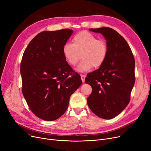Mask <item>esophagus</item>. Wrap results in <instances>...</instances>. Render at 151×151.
<instances>
[{"label": "esophagus", "instance_id": "esophagus-1", "mask_svg": "<svg viewBox=\"0 0 151 151\" xmlns=\"http://www.w3.org/2000/svg\"><path fill=\"white\" fill-rule=\"evenodd\" d=\"M81 80H82V81L84 83V80H85L86 75H81Z\"/></svg>", "mask_w": 151, "mask_h": 151}]
</instances>
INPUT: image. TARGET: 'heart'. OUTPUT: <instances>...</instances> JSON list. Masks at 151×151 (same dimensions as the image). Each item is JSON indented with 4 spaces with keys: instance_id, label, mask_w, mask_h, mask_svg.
<instances>
[{
    "instance_id": "1",
    "label": "heart",
    "mask_w": 151,
    "mask_h": 151,
    "mask_svg": "<svg viewBox=\"0 0 151 151\" xmlns=\"http://www.w3.org/2000/svg\"><path fill=\"white\" fill-rule=\"evenodd\" d=\"M107 43L102 39L86 31L76 34L72 44L66 43L63 46L62 53L65 60L70 66H75L80 57L81 62L76 70L81 72L98 68L104 64L108 55Z\"/></svg>"
}]
</instances>
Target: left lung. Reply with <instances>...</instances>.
Returning <instances> with one entry per match:
<instances>
[{"label": "left lung", "mask_w": 151, "mask_h": 151, "mask_svg": "<svg viewBox=\"0 0 151 151\" xmlns=\"http://www.w3.org/2000/svg\"><path fill=\"white\" fill-rule=\"evenodd\" d=\"M104 35L109 51L104 64L87 75L85 83L92 91L87 102L97 116L110 119L127 106L135 81L133 54L124 38L112 28L91 29Z\"/></svg>", "instance_id": "8db88e82"}]
</instances>
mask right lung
<instances>
[{
    "label": "right lung",
    "mask_w": 151,
    "mask_h": 151,
    "mask_svg": "<svg viewBox=\"0 0 151 151\" xmlns=\"http://www.w3.org/2000/svg\"><path fill=\"white\" fill-rule=\"evenodd\" d=\"M72 34L68 29L43 31L30 42L22 55V94L31 111L45 121L64 114L71 94L82 83L62 53Z\"/></svg>",
    "instance_id": "add662e5"
}]
</instances>
